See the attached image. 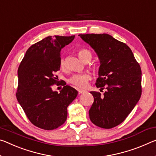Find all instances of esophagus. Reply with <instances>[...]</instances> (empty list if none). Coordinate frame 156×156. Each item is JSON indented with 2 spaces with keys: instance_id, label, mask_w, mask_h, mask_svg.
I'll return each instance as SVG.
<instances>
[{
  "instance_id": "34e87169",
  "label": "esophagus",
  "mask_w": 156,
  "mask_h": 156,
  "mask_svg": "<svg viewBox=\"0 0 156 156\" xmlns=\"http://www.w3.org/2000/svg\"><path fill=\"white\" fill-rule=\"evenodd\" d=\"M78 91L79 94H83V93L86 92L85 90H78Z\"/></svg>"
}]
</instances>
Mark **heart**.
Segmentation results:
<instances>
[{
    "instance_id": "1",
    "label": "heart",
    "mask_w": 156,
    "mask_h": 156,
    "mask_svg": "<svg viewBox=\"0 0 156 156\" xmlns=\"http://www.w3.org/2000/svg\"><path fill=\"white\" fill-rule=\"evenodd\" d=\"M78 57L80 60L85 62L88 58H91V52L86 48H81L78 52ZM61 69H65V62L63 59H61L60 62ZM91 75L88 73L73 74L69 78L68 82L73 86L78 88H85L87 87L88 81L91 79Z\"/></svg>"
}]
</instances>
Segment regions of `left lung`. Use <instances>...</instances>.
I'll list each match as a JSON object with an SVG mask.
<instances>
[{"label": "left lung", "mask_w": 156, "mask_h": 156, "mask_svg": "<svg viewBox=\"0 0 156 156\" xmlns=\"http://www.w3.org/2000/svg\"><path fill=\"white\" fill-rule=\"evenodd\" d=\"M94 49L100 60L96 86L106 89L103 96L91 91L94 102L89 110L91 122L109 129L122 123L142 94V71L125 43L108 34H79Z\"/></svg>", "instance_id": "8db88e82"}]
</instances>
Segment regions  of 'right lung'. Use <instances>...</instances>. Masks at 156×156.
Wrapping results in <instances>:
<instances>
[{"label":"right lung","mask_w":156,"mask_h":156,"mask_svg":"<svg viewBox=\"0 0 156 156\" xmlns=\"http://www.w3.org/2000/svg\"><path fill=\"white\" fill-rule=\"evenodd\" d=\"M75 36H49L27 50L18 69V88L16 96L28 119L44 130L56 129L66 122L67 107L78 91L62 82L60 93L52 90L58 85L61 49Z\"/></svg>","instance_id":"obj_1"}]
</instances>
